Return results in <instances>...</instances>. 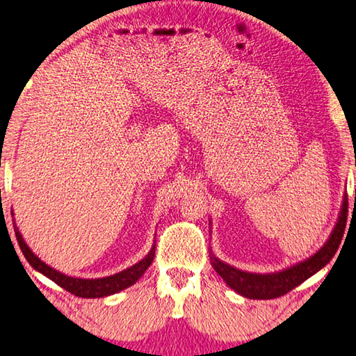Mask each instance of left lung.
<instances>
[{"label":"left lung","instance_id":"8db88e82","mask_svg":"<svg viewBox=\"0 0 356 356\" xmlns=\"http://www.w3.org/2000/svg\"><path fill=\"white\" fill-rule=\"evenodd\" d=\"M347 212H348V200L347 193H344L342 197V206L339 210V216L331 231L327 242L318 251H316L311 257L305 259L298 264H293L291 267L275 273H251L245 272L232 267L226 262H222L221 259L216 257L212 251H210V262L215 272L218 273L226 284L236 291L237 293L246 298L252 300H270L281 297L287 292H291L292 289L300 286L301 282L311 278L312 275H316L318 270H322L327 265L333 256L336 254L339 243L344 236V229L347 222Z\"/></svg>","mask_w":356,"mask_h":356}]
</instances>
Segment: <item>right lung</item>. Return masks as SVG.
<instances>
[{
    "instance_id": "1",
    "label": "right lung",
    "mask_w": 356,
    "mask_h": 356,
    "mask_svg": "<svg viewBox=\"0 0 356 356\" xmlns=\"http://www.w3.org/2000/svg\"><path fill=\"white\" fill-rule=\"evenodd\" d=\"M14 215V212H12ZM14 231H15V237L17 242L20 245V250L23 252V256L26 257V261L34 270H38L39 273L47 276L48 280L55 281L58 286H61L65 291H69L70 293L76 295V297L81 298H102V297H108V295L118 293L124 289H127L130 286H134L135 282L141 278L144 272L149 268V265L152 264L154 256H155V246L152 245V248L144 256L140 262H136L131 267L122 270L116 275L111 276H105V278H75V276H69L65 273L58 272L50 265L45 264L44 261L34 254L33 250L26 245L25 238L19 231V227L14 222Z\"/></svg>"
}]
</instances>
